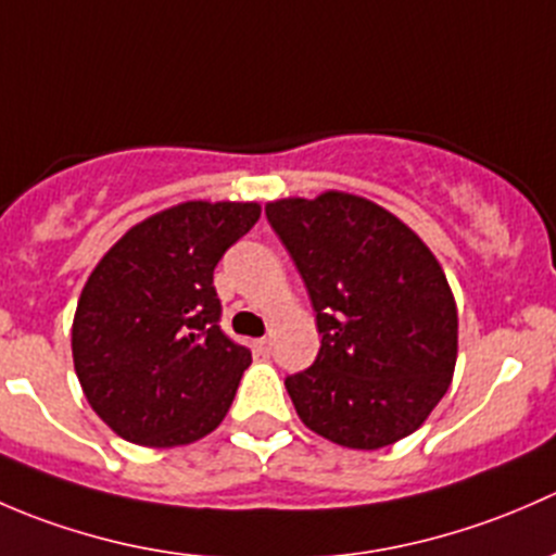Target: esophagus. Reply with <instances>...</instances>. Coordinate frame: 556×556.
<instances>
[{
  "label": "esophagus",
  "instance_id": "1",
  "mask_svg": "<svg viewBox=\"0 0 556 556\" xmlns=\"http://www.w3.org/2000/svg\"><path fill=\"white\" fill-rule=\"evenodd\" d=\"M252 346H255L257 355H268V352H271V339H257L252 341Z\"/></svg>",
  "mask_w": 556,
  "mask_h": 556
}]
</instances>
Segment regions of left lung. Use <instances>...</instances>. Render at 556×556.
Masks as SVG:
<instances>
[{
	"label": "left lung",
	"instance_id": "left-lung-1",
	"mask_svg": "<svg viewBox=\"0 0 556 556\" xmlns=\"http://www.w3.org/2000/svg\"><path fill=\"white\" fill-rule=\"evenodd\" d=\"M266 217L304 277L317 361L285 379L301 422L346 450L412 435L450 390L457 304L430 247L363 195L268 201Z\"/></svg>",
	"mask_w": 556,
	"mask_h": 556
}]
</instances>
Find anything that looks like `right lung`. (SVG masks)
<instances>
[{"instance_id": "1", "label": "right lung", "mask_w": 556, "mask_h": 556, "mask_svg": "<svg viewBox=\"0 0 556 556\" xmlns=\"http://www.w3.org/2000/svg\"><path fill=\"white\" fill-rule=\"evenodd\" d=\"M261 217L255 201H185L128 228L77 301L72 357L121 439L172 450L223 422L250 350L220 330L217 261Z\"/></svg>"}]
</instances>
